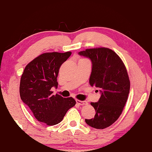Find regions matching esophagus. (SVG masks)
<instances>
[{
    "mask_svg": "<svg viewBox=\"0 0 152 152\" xmlns=\"http://www.w3.org/2000/svg\"><path fill=\"white\" fill-rule=\"evenodd\" d=\"M76 103L78 104L79 105H84V104H88V102L85 101H80L78 99H76Z\"/></svg>",
    "mask_w": 152,
    "mask_h": 152,
    "instance_id": "34e87169",
    "label": "esophagus"
}]
</instances>
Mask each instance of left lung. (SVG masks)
<instances>
[{
    "mask_svg": "<svg viewBox=\"0 0 152 152\" xmlns=\"http://www.w3.org/2000/svg\"><path fill=\"white\" fill-rule=\"evenodd\" d=\"M79 54L91 59L90 85L101 92L99 101L91 103L96 112L94 117L85 121L92 127L103 129L119 119L127 101L130 80L127 69L119 56L109 48L86 49Z\"/></svg>",
    "mask_w": 152,
    "mask_h": 152,
    "instance_id": "1",
    "label": "left lung"
}]
</instances>
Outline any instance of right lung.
<instances>
[{"label":"right lung","mask_w":152,"mask_h":152,"mask_svg":"<svg viewBox=\"0 0 152 152\" xmlns=\"http://www.w3.org/2000/svg\"><path fill=\"white\" fill-rule=\"evenodd\" d=\"M71 53H42L27 64L20 78V99L38 121L48 125L60 123L68 109L76 104L72 97L63 98L58 94H53L51 90L58 87L60 66Z\"/></svg>","instance_id":"obj_1"}]
</instances>
